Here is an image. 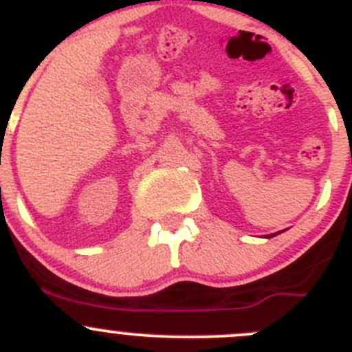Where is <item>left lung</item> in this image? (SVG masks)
<instances>
[{
    "mask_svg": "<svg viewBox=\"0 0 352 352\" xmlns=\"http://www.w3.org/2000/svg\"><path fill=\"white\" fill-rule=\"evenodd\" d=\"M272 236H274V235H272Z\"/></svg>",
    "mask_w": 352,
    "mask_h": 352,
    "instance_id": "obj_1",
    "label": "left lung"
}]
</instances>
